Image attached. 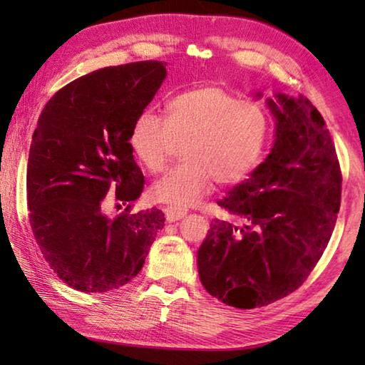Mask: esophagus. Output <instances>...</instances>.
I'll return each instance as SVG.
<instances>
[{
	"label": "esophagus",
	"instance_id": "obj_1",
	"mask_svg": "<svg viewBox=\"0 0 365 365\" xmlns=\"http://www.w3.org/2000/svg\"><path fill=\"white\" fill-rule=\"evenodd\" d=\"M188 214V211L185 207H177V206H169L165 207V219L168 222H175L183 219L185 215Z\"/></svg>",
	"mask_w": 365,
	"mask_h": 365
}]
</instances>
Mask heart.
Returning a JSON list of instances; mask_svg holds the SVG:
<instances>
[{
    "label": "heart",
    "mask_w": 365,
    "mask_h": 365,
    "mask_svg": "<svg viewBox=\"0 0 365 365\" xmlns=\"http://www.w3.org/2000/svg\"><path fill=\"white\" fill-rule=\"evenodd\" d=\"M168 115L135 119L130 146L143 168L164 170L182 145V164L151 185L153 200L177 207L196 205L214 182H242L259 164L270 122L261 104L242 101L217 86H201L172 98Z\"/></svg>",
    "instance_id": "heart-1"
}]
</instances>
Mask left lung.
Returning <instances> with one entry per match:
<instances>
[{
  "instance_id": "left-lung-1",
  "label": "left lung",
  "mask_w": 365,
  "mask_h": 365,
  "mask_svg": "<svg viewBox=\"0 0 365 365\" xmlns=\"http://www.w3.org/2000/svg\"><path fill=\"white\" fill-rule=\"evenodd\" d=\"M265 104L275 117L272 151L219 201L243 227L214 220L197 250L202 287L238 309L267 306L302 285L341 202V170L324 117L304 96L275 93Z\"/></svg>"
}]
</instances>
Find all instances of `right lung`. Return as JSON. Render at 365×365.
<instances>
[{"instance_id": "1", "label": "right lung", "mask_w": 365, "mask_h": 365, "mask_svg": "<svg viewBox=\"0 0 365 365\" xmlns=\"http://www.w3.org/2000/svg\"><path fill=\"white\" fill-rule=\"evenodd\" d=\"M165 66L140 61L90 72L54 93L40 114L27 164L29 220L49 267L78 292L130 282L164 227L156 207L130 212L145 177L128 141ZM108 199L128 207L110 220L102 212Z\"/></svg>"}]
</instances>
